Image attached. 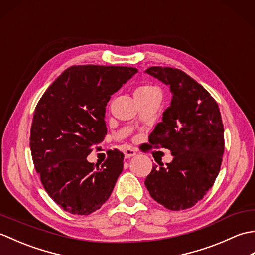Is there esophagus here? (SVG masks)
I'll return each instance as SVG.
<instances>
[{
    "label": "esophagus",
    "instance_id": "obj_1",
    "mask_svg": "<svg viewBox=\"0 0 255 255\" xmlns=\"http://www.w3.org/2000/svg\"><path fill=\"white\" fill-rule=\"evenodd\" d=\"M124 154H125V158H131V156H134L137 154V150L127 147L124 150Z\"/></svg>",
    "mask_w": 255,
    "mask_h": 255
}]
</instances>
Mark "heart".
Here are the masks:
<instances>
[{
    "label": "heart",
    "instance_id": "b5f03b06",
    "mask_svg": "<svg viewBox=\"0 0 255 255\" xmlns=\"http://www.w3.org/2000/svg\"><path fill=\"white\" fill-rule=\"evenodd\" d=\"M155 92H159L155 86L150 84H141L137 86L136 90H134V97H136L137 100H140L155 93Z\"/></svg>",
    "mask_w": 255,
    "mask_h": 255
}]
</instances>
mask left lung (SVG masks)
Returning <instances> with one entry per match:
<instances>
[{
	"mask_svg": "<svg viewBox=\"0 0 255 255\" xmlns=\"http://www.w3.org/2000/svg\"><path fill=\"white\" fill-rule=\"evenodd\" d=\"M145 72L170 85L171 105L150 134L154 148L171 151L173 161L155 165L144 181L151 197L170 210L191 208L213 187L225 150L217 102L182 70L151 67Z\"/></svg>",
	"mask_w": 255,
	"mask_h": 255,
	"instance_id": "left-lung-1",
	"label": "left lung"
}]
</instances>
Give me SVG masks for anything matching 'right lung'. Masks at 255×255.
Here are the masks:
<instances>
[{
  "mask_svg": "<svg viewBox=\"0 0 255 255\" xmlns=\"http://www.w3.org/2000/svg\"><path fill=\"white\" fill-rule=\"evenodd\" d=\"M131 67L72 66L59 75L35 108L30 151L41 184L59 207L90 215L110 198L124 167L111 150L101 166L86 160L107 134L111 95L136 74Z\"/></svg>",
  "mask_w": 255,
  "mask_h": 255,
  "instance_id": "add662e5",
  "label": "right lung"
}]
</instances>
